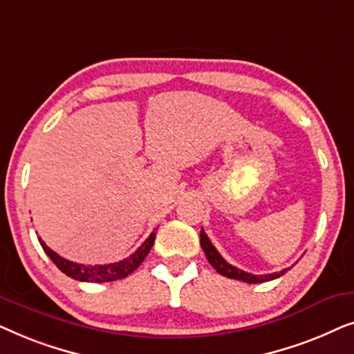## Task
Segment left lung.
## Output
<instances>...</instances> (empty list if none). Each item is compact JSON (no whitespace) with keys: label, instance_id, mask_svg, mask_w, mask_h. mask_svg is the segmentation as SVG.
<instances>
[{"label":"left lung","instance_id":"obj_1","mask_svg":"<svg viewBox=\"0 0 354 354\" xmlns=\"http://www.w3.org/2000/svg\"><path fill=\"white\" fill-rule=\"evenodd\" d=\"M200 243H201L203 251H205L207 261H209V264L221 275H224V277L241 280V282H246V283H261V282H269V280L279 279L280 275H283L288 270V269H283V270H280V272L266 274V275H254V274L245 272V270L235 268V266L229 264L224 258H222V256L219 254V251L214 248V245L211 243L209 239H207V235L205 234V230H203V229H201V234H200Z\"/></svg>","mask_w":354,"mask_h":354}]
</instances>
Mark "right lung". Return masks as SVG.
Here are the masks:
<instances>
[{
  "label": "right lung",
  "instance_id": "add662e5",
  "mask_svg": "<svg viewBox=\"0 0 354 354\" xmlns=\"http://www.w3.org/2000/svg\"><path fill=\"white\" fill-rule=\"evenodd\" d=\"M154 240H156V232H151V235H149L148 239L143 241L142 246H140L133 254H130L129 258L113 264L91 266V264H77V263H72V261L64 259L62 256L48 248L46 243L41 239H38L41 248L45 250V253L50 256V259L57 266V269H59L61 272H64L66 275H69V277L75 280H80V282H95V283L114 282V280L124 279L127 277L129 274H132L133 270L143 263V259L147 258L149 250H151V246L154 245Z\"/></svg>",
  "mask_w": 354,
  "mask_h": 354
}]
</instances>
